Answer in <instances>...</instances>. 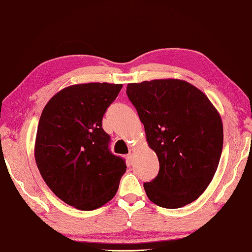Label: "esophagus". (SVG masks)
I'll use <instances>...</instances> for the list:
<instances>
[{"label":"esophagus","mask_w":252,"mask_h":252,"mask_svg":"<svg viewBox=\"0 0 252 252\" xmlns=\"http://www.w3.org/2000/svg\"><path fill=\"white\" fill-rule=\"evenodd\" d=\"M133 156H134V150H130V153H129V156H127V157H129V159L130 160H132L133 159Z\"/></svg>","instance_id":"esophagus-1"}]
</instances>
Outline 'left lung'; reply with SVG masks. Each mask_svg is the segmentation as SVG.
Returning <instances> with one entry per match:
<instances>
[{
    "instance_id": "1",
    "label": "left lung",
    "mask_w": 252,
    "mask_h": 252,
    "mask_svg": "<svg viewBox=\"0 0 252 252\" xmlns=\"http://www.w3.org/2000/svg\"><path fill=\"white\" fill-rule=\"evenodd\" d=\"M126 95L144 125L159 171L145 182L147 198L165 209L182 208L208 188L223 150V123L203 93L175 78L131 83Z\"/></svg>"
}]
</instances>
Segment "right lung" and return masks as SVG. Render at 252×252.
Here are the masks:
<instances>
[{"instance_id": "1", "label": "right lung", "mask_w": 252, "mask_h": 252, "mask_svg": "<svg viewBox=\"0 0 252 252\" xmlns=\"http://www.w3.org/2000/svg\"><path fill=\"white\" fill-rule=\"evenodd\" d=\"M122 84L87 83L63 88L43 108L34 159L47 186L82 211L100 208L116 195L126 161L109 150L102 117Z\"/></svg>"}]
</instances>
